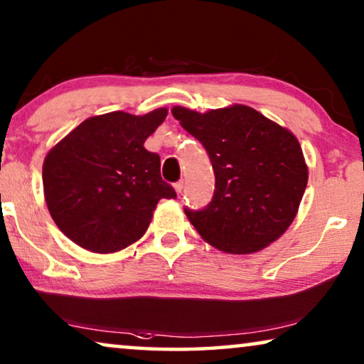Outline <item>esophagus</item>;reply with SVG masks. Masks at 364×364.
<instances>
[{
  "mask_svg": "<svg viewBox=\"0 0 364 364\" xmlns=\"http://www.w3.org/2000/svg\"><path fill=\"white\" fill-rule=\"evenodd\" d=\"M173 188H175V191L178 194H181V191H183V181H176L175 184H173Z\"/></svg>",
  "mask_w": 364,
  "mask_h": 364,
  "instance_id": "obj_1",
  "label": "esophagus"
}]
</instances>
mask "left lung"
Returning a JSON list of instances; mask_svg holds the SVG:
<instances>
[{"mask_svg":"<svg viewBox=\"0 0 364 364\" xmlns=\"http://www.w3.org/2000/svg\"><path fill=\"white\" fill-rule=\"evenodd\" d=\"M171 114L206 148L216 176L206 208H184L199 235L229 254H252L277 240L295 219L309 181L294 133L247 105L206 114L173 107Z\"/></svg>","mask_w":364,"mask_h":364,"instance_id":"1","label":"left lung"}]
</instances>
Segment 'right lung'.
Wrapping results in <instances>:
<instances>
[{
  "label": "right lung",
  "instance_id": "right-lung-1",
  "mask_svg": "<svg viewBox=\"0 0 364 364\" xmlns=\"http://www.w3.org/2000/svg\"><path fill=\"white\" fill-rule=\"evenodd\" d=\"M166 114L90 117L48 153L46 204L73 242L97 254L129 247L146 232L158 201L176 198L161 180L160 156L143 146Z\"/></svg>",
  "mask_w": 364,
  "mask_h": 364
}]
</instances>
